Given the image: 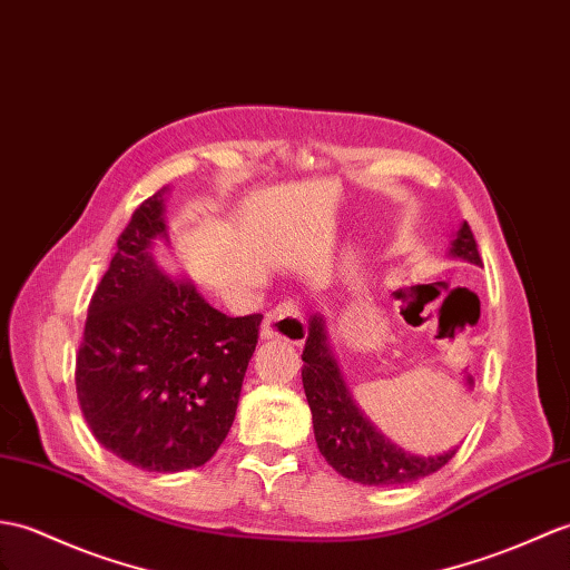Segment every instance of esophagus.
<instances>
[{
    "label": "esophagus",
    "mask_w": 570,
    "mask_h": 570,
    "mask_svg": "<svg viewBox=\"0 0 570 570\" xmlns=\"http://www.w3.org/2000/svg\"><path fill=\"white\" fill-rule=\"evenodd\" d=\"M262 337L264 340H284L291 345H301L303 340L308 337V323L303 313L298 311L296 303L284 301L279 306L272 308L264 317L262 325Z\"/></svg>",
    "instance_id": "34e87169"
}]
</instances>
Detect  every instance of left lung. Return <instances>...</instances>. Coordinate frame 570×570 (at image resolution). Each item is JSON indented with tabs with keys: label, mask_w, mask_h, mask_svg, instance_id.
Masks as SVG:
<instances>
[{
	"label": "left lung",
	"mask_w": 570,
	"mask_h": 570,
	"mask_svg": "<svg viewBox=\"0 0 570 570\" xmlns=\"http://www.w3.org/2000/svg\"><path fill=\"white\" fill-rule=\"evenodd\" d=\"M449 255L481 264L479 245L469 228L461 223ZM303 391L313 413L315 442L325 461L345 479L362 485H403L440 471L456 449L440 456H417L389 442L366 415L356 407L352 393L327 345L323 315H313L308 323L306 347H303Z\"/></svg>",
	"instance_id": "8db88e82"
}]
</instances>
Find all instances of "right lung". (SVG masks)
Wrapping results in <instances>:
<instances>
[{
  "instance_id": "add662e5",
  "label": "right lung",
  "mask_w": 570,
  "mask_h": 570,
  "mask_svg": "<svg viewBox=\"0 0 570 570\" xmlns=\"http://www.w3.org/2000/svg\"><path fill=\"white\" fill-rule=\"evenodd\" d=\"M165 191L136 208L89 303L77 354L79 407L97 442L155 473L204 466L235 420L262 315L228 317L155 264Z\"/></svg>"
}]
</instances>
